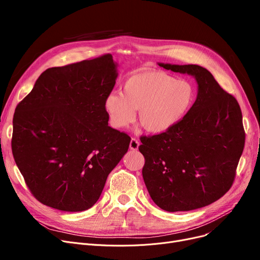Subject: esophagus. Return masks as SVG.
Returning <instances> with one entry per match:
<instances>
[{
    "instance_id": "1",
    "label": "esophagus",
    "mask_w": 260,
    "mask_h": 260,
    "mask_svg": "<svg viewBox=\"0 0 260 260\" xmlns=\"http://www.w3.org/2000/svg\"><path fill=\"white\" fill-rule=\"evenodd\" d=\"M139 141L136 139V138H132L131 142H129V148L134 149V151H137L138 147H139Z\"/></svg>"
}]
</instances>
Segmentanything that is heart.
<instances>
[{
	"mask_svg": "<svg viewBox=\"0 0 260 260\" xmlns=\"http://www.w3.org/2000/svg\"><path fill=\"white\" fill-rule=\"evenodd\" d=\"M194 100V88L185 80L163 72H142L128 77L122 94L113 92L105 100L106 112L117 128L128 126L139 109V121L153 134L165 133L178 123Z\"/></svg>",
	"mask_w": 260,
	"mask_h": 260,
	"instance_id": "obj_1",
	"label": "heart"
}]
</instances>
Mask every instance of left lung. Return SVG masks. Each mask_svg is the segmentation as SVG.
<instances>
[{
    "label": "left lung",
    "mask_w": 260,
    "mask_h": 260,
    "mask_svg": "<svg viewBox=\"0 0 260 260\" xmlns=\"http://www.w3.org/2000/svg\"><path fill=\"white\" fill-rule=\"evenodd\" d=\"M159 66L194 76L197 99L186 115L165 133L142 136L143 180L149 196L168 212L200 209L231 188L243 152L240 106L213 75L199 65Z\"/></svg>",
    "instance_id": "left-lung-1"
}]
</instances>
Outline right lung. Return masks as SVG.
Returning <instances> with one entry per match:
<instances>
[{
  "label": "right lung",
  "instance_id": "add662e5",
  "mask_svg": "<svg viewBox=\"0 0 260 260\" xmlns=\"http://www.w3.org/2000/svg\"><path fill=\"white\" fill-rule=\"evenodd\" d=\"M112 54L41 74L13 116L12 155L41 203L81 212L99 199L131 137L108 126L105 100L117 79Z\"/></svg>",
  "mask_w": 260,
  "mask_h": 260
}]
</instances>
